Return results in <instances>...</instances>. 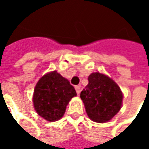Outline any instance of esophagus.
Here are the masks:
<instances>
[{
    "label": "esophagus",
    "mask_w": 149,
    "mask_h": 149,
    "mask_svg": "<svg viewBox=\"0 0 149 149\" xmlns=\"http://www.w3.org/2000/svg\"><path fill=\"white\" fill-rule=\"evenodd\" d=\"M75 90H76V91H77V94L79 95V94H80V91H81L80 86H75Z\"/></svg>",
    "instance_id": "esophagus-1"
}]
</instances>
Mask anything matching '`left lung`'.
I'll list each match as a JSON object with an SVG mask.
<instances>
[{
	"instance_id": "obj_1",
	"label": "left lung",
	"mask_w": 149,
	"mask_h": 149,
	"mask_svg": "<svg viewBox=\"0 0 149 149\" xmlns=\"http://www.w3.org/2000/svg\"><path fill=\"white\" fill-rule=\"evenodd\" d=\"M88 80L89 84L80 93L88 116L100 123L111 120L122 108L123 96L120 87L100 72L91 73Z\"/></svg>"
}]
</instances>
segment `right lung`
Segmentation results:
<instances>
[{
	"instance_id": "obj_1",
	"label": "right lung",
	"mask_w": 149,
	"mask_h": 149,
	"mask_svg": "<svg viewBox=\"0 0 149 149\" xmlns=\"http://www.w3.org/2000/svg\"><path fill=\"white\" fill-rule=\"evenodd\" d=\"M76 96V91L70 82L54 71L38 81L33 102L38 115L48 122H55L64 116L69 101Z\"/></svg>"
}]
</instances>
